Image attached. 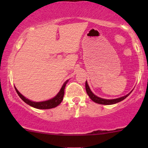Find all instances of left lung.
<instances>
[{
	"label": "left lung",
	"instance_id": "8db88e82",
	"mask_svg": "<svg viewBox=\"0 0 148 148\" xmlns=\"http://www.w3.org/2000/svg\"><path fill=\"white\" fill-rule=\"evenodd\" d=\"M86 92H87V94L88 95V96H89V97L94 102L99 103V104H103V105H111V104H114V103L120 102V101H123V100L125 99V98L127 97L130 95V93L132 92L131 91L129 94L127 95L122 97H120V98H117V99H102V98H100L99 97L96 96L95 95H94L90 89L89 86H88L87 81H86Z\"/></svg>",
	"mask_w": 148,
	"mask_h": 148
}]
</instances>
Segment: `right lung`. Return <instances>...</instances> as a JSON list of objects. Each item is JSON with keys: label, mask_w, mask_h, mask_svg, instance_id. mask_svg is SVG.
<instances>
[{"label": "right lung", "mask_w": 148, "mask_h": 148, "mask_svg": "<svg viewBox=\"0 0 148 148\" xmlns=\"http://www.w3.org/2000/svg\"><path fill=\"white\" fill-rule=\"evenodd\" d=\"M68 82V80L66 81L63 84V86L61 88L60 90L59 91V92L56 95V96L54 97L52 99L47 100V101H40V102H36V101H33L31 100H29L27 98H25L24 96H23L18 91V90L16 89V87L15 90H16V92H17L18 95L20 97V98L23 100L24 102H25L27 104L30 105V106L34 107V108H38V109H49V108H55L57 106H58L60 103L62 102V99H63L64 97V88H65L66 84Z\"/></svg>", "instance_id": "obj_1"}]
</instances>
